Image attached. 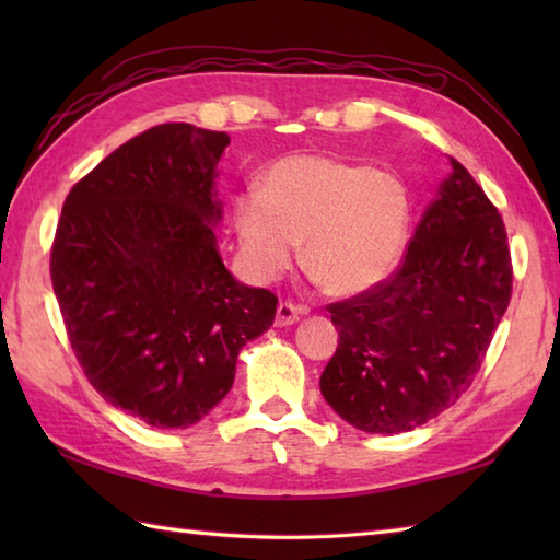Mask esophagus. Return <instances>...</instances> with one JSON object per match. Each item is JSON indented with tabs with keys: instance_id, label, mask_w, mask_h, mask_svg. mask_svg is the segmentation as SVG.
<instances>
[{
	"instance_id": "esophagus-1",
	"label": "esophagus",
	"mask_w": 560,
	"mask_h": 560,
	"mask_svg": "<svg viewBox=\"0 0 560 560\" xmlns=\"http://www.w3.org/2000/svg\"><path fill=\"white\" fill-rule=\"evenodd\" d=\"M307 311L303 305H295V303H289V301H281L277 305V327H289V325H295L299 319L305 315Z\"/></svg>"
}]
</instances>
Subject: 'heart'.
<instances>
[{
	"instance_id": "heart-1",
	"label": "heart",
	"mask_w": 560,
	"mask_h": 560,
	"mask_svg": "<svg viewBox=\"0 0 560 560\" xmlns=\"http://www.w3.org/2000/svg\"><path fill=\"white\" fill-rule=\"evenodd\" d=\"M411 217L409 189L389 171L335 156H287L259 189L233 201L245 261L277 277L303 245V267L331 295H359L397 265Z\"/></svg>"
}]
</instances>
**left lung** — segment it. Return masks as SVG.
I'll return each instance as SVG.
<instances>
[{
    "label": "left lung",
    "instance_id": "8db88e82",
    "mask_svg": "<svg viewBox=\"0 0 560 560\" xmlns=\"http://www.w3.org/2000/svg\"><path fill=\"white\" fill-rule=\"evenodd\" d=\"M399 267L329 303L339 347L319 392L365 433H404L452 407L477 377L513 295L503 217L455 159Z\"/></svg>",
    "mask_w": 560,
    "mask_h": 560
}]
</instances>
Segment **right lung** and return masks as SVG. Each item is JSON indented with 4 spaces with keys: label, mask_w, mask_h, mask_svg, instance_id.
<instances>
[{
    "label": "right lung",
    "mask_w": 560,
    "mask_h": 560,
    "mask_svg": "<svg viewBox=\"0 0 560 560\" xmlns=\"http://www.w3.org/2000/svg\"><path fill=\"white\" fill-rule=\"evenodd\" d=\"M225 132L165 122L71 187L50 249L65 329L89 383L153 428H187L229 395L235 361L279 299L217 249L213 171Z\"/></svg>",
    "instance_id": "1"
}]
</instances>
